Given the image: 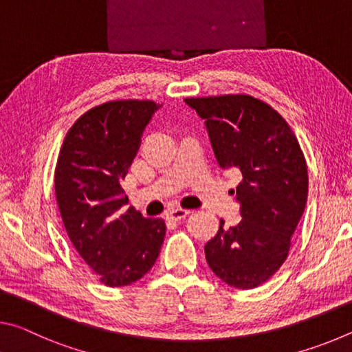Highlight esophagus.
Here are the masks:
<instances>
[{"label": "esophagus", "instance_id": "34e87169", "mask_svg": "<svg viewBox=\"0 0 352 352\" xmlns=\"http://www.w3.org/2000/svg\"><path fill=\"white\" fill-rule=\"evenodd\" d=\"M190 211L189 210H183V208H175V210L168 211V219L170 220H180L188 216Z\"/></svg>", "mask_w": 352, "mask_h": 352}]
</instances>
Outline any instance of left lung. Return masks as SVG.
<instances>
[{
	"mask_svg": "<svg viewBox=\"0 0 352 352\" xmlns=\"http://www.w3.org/2000/svg\"><path fill=\"white\" fill-rule=\"evenodd\" d=\"M184 102L205 119L220 168L242 174L233 190L242 220L230 228L220 220L217 234L205 245L206 262L231 287L254 289L269 281L289 256L307 201L305 153L285 119L250 94Z\"/></svg>",
	"mask_w": 352,
	"mask_h": 352,
	"instance_id": "1",
	"label": "left lung"
}]
</instances>
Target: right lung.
I'll return each mask as SVG.
<instances>
[{"instance_id":"right-lung-1","label":"right lung","mask_w":352,"mask_h":352,"mask_svg":"<svg viewBox=\"0 0 352 352\" xmlns=\"http://www.w3.org/2000/svg\"><path fill=\"white\" fill-rule=\"evenodd\" d=\"M160 107L138 99L93 107L71 126L58 153L54 184L65 230L107 287L138 281L163 245L164 220L126 208L129 197L121 186L142 130Z\"/></svg>"}]
</instances>
